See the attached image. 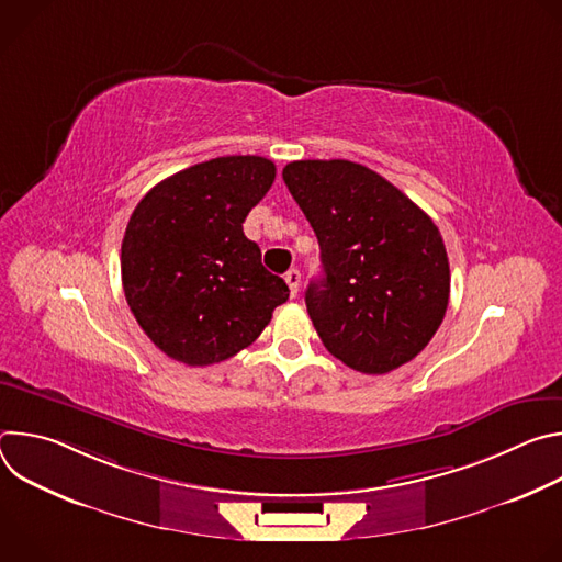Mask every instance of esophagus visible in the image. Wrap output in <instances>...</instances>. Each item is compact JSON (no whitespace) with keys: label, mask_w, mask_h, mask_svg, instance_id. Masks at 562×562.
I'll list each match as a JSON object with an SVG mask.
<instances>
[{"label":"esophagus","mask_w":562,"mask_h":562,"mask_svg":"<svg viewBox=\"0 0 562 562\" xmlns=\"http://www.w3.org/2000/svg\"><path fill=\"white\" fill-rule=\"evenodd\" d=\"M284 280H286V284H289L291 297H295V295H297V291H300V282H302L300 271H297V269H289V271L284 273Z\"/></svg>","instance_id":"1"}]
</instances>
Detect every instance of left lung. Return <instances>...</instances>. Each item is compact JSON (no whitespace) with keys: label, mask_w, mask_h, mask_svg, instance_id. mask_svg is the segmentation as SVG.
<instances>
[{"label":"left lung","mask_w":562,"mask_h":562,"mask_svg":"<svg viewBox=\"0 0 562 562\" xmlns=\"http://www.w3.org/2000/svg\"><path fill=\"white\" fill-rule=\"evenodd\" d=\"M282 178L319 245L325 278L306 286L304 302L327 351L369 375L414 360L449 304V260L434 220L349 159H300Z\"/></svg>","instance_id":"obj_1"}]
</instances>
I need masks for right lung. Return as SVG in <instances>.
Returning a JSON list of instances; mask_svg holds the SVG:
<instances>
[{"instance_id": "1", "label": "right lung", "mask_w": 562, "mask_h": 562, "mask_svg": "<svg viewBox=\"0 0 562 562\" xmlns=\"http://www.w3.org/2000/svg\"><path fill=\"white\" fill-rule=\"evenodd\" d=\"M276 165L226 155L155 184L122 239V286L137 325L189 367L247 349L271 323L289 286L262 267L243 222L267 195Z\"/></svg>"}]
</instances>
